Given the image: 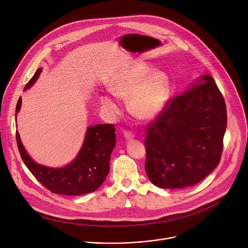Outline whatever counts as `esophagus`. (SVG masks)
Segmentation results:
<instances>
[{
	"mask_svg": "<svg viewBox=\"0 0 248 248\" xmlns=\"http://www.w3.org/2000/svg\"><path fill=\"white\" fill-rule=\"evenodd\" d=\"M124 137H125L127 140H132V139L135 138V135H134L132 132H130V131H128V130H125V131H124Z\"/></svg>",
	"mask_w": 248,
	"mask_h": 248,
	"instance_id": "esophagus-1",
	"label": "esophagus"
}]
</instances>
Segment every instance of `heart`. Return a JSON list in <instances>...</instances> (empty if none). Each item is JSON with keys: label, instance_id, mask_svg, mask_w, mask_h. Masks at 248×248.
I'll return each instance as SVG.
<instances>
[{"label": "heart", "instance_id": "heart-1", "mask_svg": "<svg viewBox=\"0 0 248 248\" xmlns=\"http://www.w3.org/2000/svg\"><path fill=\"white\" fill-rule=\"evenodd\" d=\"M152 70L141 63H135L120 72L108 88L112 95L128 99L131 112L140 119H151L166 106L170 96V82L163 73L153 74ZM103 108L110 115L119 114L120 108L107 95L100 98Z\"/></svg>", "mask_w": 248, "mask_h": 248}]
</instances>
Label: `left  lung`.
<instances>
[{
	"instance_id": "8db88e82",
	"label": "left lung",
	"mask_w": 248,
	"mask_h": 248,
	"mask_svg": "<svg viewBox=\"0 0 248 248\" xmlns=\"http://www.w3.org/2000/svg\"><path fill=\"white\" fill-rule=\"evenodd\" d=\"M227 127L224 98L210 76L170 99L146 126L145 171L156 186L197 184L219 164Z\"/></svg>"
}]
</instances>
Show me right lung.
Segmentation results:
<instances>
[{
  "label": "right lung",
  "instance_id": "1",
  "mask_svg": "<svg viewBox=\"0 0 248 248\" xmlns=\"http://www.w3.org/2000/svg\"><path fill=\"white\" fill-rule=\"evenodd\" d=\"M42 70L38 69L26 84L30 88L39 78ZM19 98L16 118L21 107ZM115 128L112 124L90 126L84 143L73 163L65 168L52 169L35 163L27 154L19 134L16 131V142L20 156L32 174L50 192L67 196L83 195L94 192L105 181L109 171V159L115 146Z\"/></svg>",
  "mask_w": 248,
  "mask_h": 248
}]
</instances>
